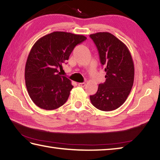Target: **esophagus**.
I'll list each match as a JSON object with an SVG mask.
<instances>
[{
  "label": "esophagus",
  "instance_id": "esophagus-1",
  "mask_svg": "<svg viewBox=\"0 0 160 160\" xmlns=\"http://www.w3.org/2000/svg\"><path fill=\"white\" fill-rule=\"evenodd\" d=\"M85 85H86V83H85V82H80V83H78V86L81 87V88H84V87H85Z\"/></svg>",
  "mask_w": 160,
  "mask_h": 160
}]
</instances>
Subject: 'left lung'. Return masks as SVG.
<instances>
[{
	"instance_id": "obj_1",
	"label": "left lung",
	"mask_w": 160,
	"mask_h": 160,
	"mask_svg": "<svg viewBox=\"0 0 160 160\" xmlns=\"http://www.w3.org/2000/svg\"><path fill=\"white\" fill-rule=\"evenodd\" d=\"M99 51L101 63L107 72L104 83L90 97L94 107L110 112L120 107L131 92L134 81V63L126 45L109 32L90 35Z\"/></svg>"
}]
</instances>
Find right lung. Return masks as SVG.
Masks as SVG:
<instances>
[{"instance_id": "add662e5", "label": "right lung", "mask_w": 160, "mask_h": 160, "mask_svg": "<svg viewBox=\"0 0 160 160\" xmlns=\"http://www.w3.org/2000/svg\"><path fill=\"white\" fill-rule=\"evenodd\" d=\"M87 39L84 35L53 32L37 40L27 59L25 79L31 99L37 107L53 110L63 105L73 86L59 69L68 60L75 46Z\"/></svg>"}]
</instances>
